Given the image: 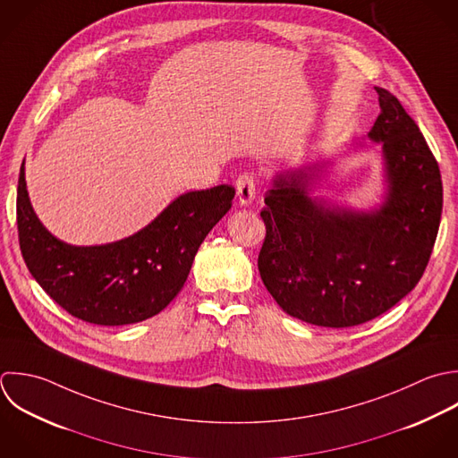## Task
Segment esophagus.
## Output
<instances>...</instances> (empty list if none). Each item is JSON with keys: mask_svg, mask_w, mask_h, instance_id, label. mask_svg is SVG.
Returning <instances> with one entry per match:
<instances>
[{"mask_svg": "<svg viewBox=\"0 0 458 458\" xmlns=\"http://www.w3.org/2000/svg\"><path fill=\"white\" fill-rule=\"evenodd\" d=\"M255 178L251 174H241L235 180V191L241 205H250L255 199Z\"/></svg>", "mask_w": 458, "mask_h": 458, "instance_id": "1", "label": "esophagus"}]
</instances>
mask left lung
Returning a JSON list of instances; mask_svg holds the SVG:
<instances>
[{"mask_svg": "<svg viewBox=\"0 0 458 458\" xmlns=\"http://www.w3.org/2000/svg\"><path fill=\"white\" fill-rule=\"evenodd\" d=\"M380 115L368 137L382 142L387 196L375 212L309 196L325 167L278 174L260 217L259 271L275 301L305 323L346 328L378 318L421 280L443 214L439 164L396 96L377 87Z\"/></svg>", "mask_w": 458, "mask_h": 458, "instance_id": "obj_1", "label": "left lung"}]
</instances>
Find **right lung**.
<instances>
[{"instance_id": "1", "label": "right lung", "mask_w": 458, "mask_h": 458, "mask_svg": "<svg viewBox=\"0 0 458 458\" xmlns=\"http://www.w3.org/2000/svg\"><path fill=\"white\" fill-rule=\"evenodd\" d=\"M235 189L217 185L178 196L146 228L101 246H71L35 216L21 165L17 232L37 284L71 316L101 327L144 321L182 291L198 248L230 210Z\"/></svg>"}]
</instances>
